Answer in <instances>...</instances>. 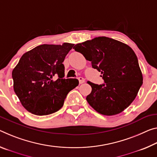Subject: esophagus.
Returning <instances> with one entry per match:
<instances>
[{
	"mask_svg": "<svg viewBox=\"0 0 157 157\" xmlns=\"http://www.w3.org/2000/svg\"><path fill=\"white\" fill-rule=\"evenodd\" d=\"M78 80H79V84H82L84 82H85V79H84L83 78H82V77H79V78H78Z\"/></svg>",
	"mask_w": 157,
	"mask_h": 157,
	"instance_id": "esophagus-1",
	"label": "esophagus"
}]
</instances>
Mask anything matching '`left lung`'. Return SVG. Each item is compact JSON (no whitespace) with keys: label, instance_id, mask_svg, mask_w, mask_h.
Segmentation results:
<instances>
[{"label":"left lung","instance_id":"left-lung-1","mask_svg":"<svg viewBox=\"0 0 157 157\" xmlns=\"http://www.w3.org/2000/svg\"><path fill=\"white\" fill-rule=\"evenodd\" d=\"M101 72L104 84L88 81L91 86L86 101L98 113L114 115L131 105L143 84V75L135 52L127 44L98 37L73 47Z\"/></svg>","mask_w":157,"mask_h":157}]
</instances>
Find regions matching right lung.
Returning <instances> with one entry per match:
<instances>
[{"mask_svg":"<svg viewBox=\"0 0 157 157\" xmlns=\"http://www.w3.org/2000/svg\"><path fill=\"white\" fill-rule=\"evenodd\" d=\"M74 44H42L24 54L12 73L13 87L24 108L36 115L56 113L63 107L77 79H63V62ZM57 75L56 81L53 78Z\"/></svg>","mask_w":157,"mask_h":157,"instance_id":"obj_1","label":"right lung"}]
</instances>
